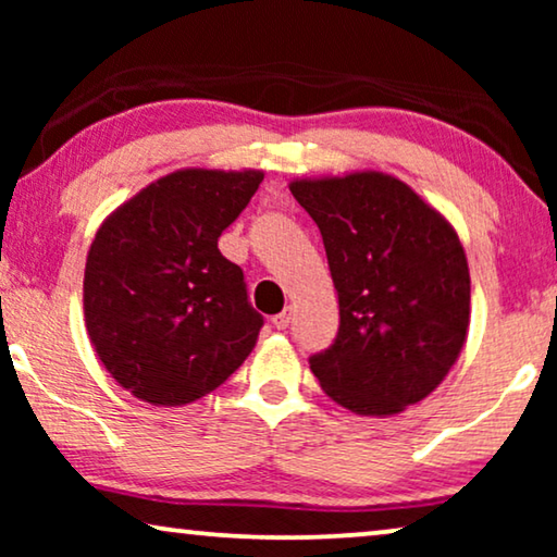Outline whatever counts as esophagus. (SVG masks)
<instances>
[{"mask_svg":"<svg viewBox=\"0 0 557 557\" xmlns=\"http://www.w3.org/2000/svg\"><path fill=\"white\" fill-rule=\"evenodd\" d=\"M288 322H292V309H284L281 314L273 317V326H276V330H286Z\"/></svg>","mask_w":557,"mask_h":557,"instance_id":"34e87169","label":"esophagus"}]
</instances>
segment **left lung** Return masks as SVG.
I'll list each match as a JSON object with an SVG mask.
<instances>
[{
  "instance_id": "1",
  "label": "left lung",
  "mask_w": 557,
  "mask_h": 557,
  "mask_svg": "<svg viewBox=\"0 0 557 557\" xmlns=\"http://www.w3.org/2000/svg\"><path fill=\"white\" fill-rule=\"evenodd\" d=\"M322 233L339 299L337 337L309 364L334 403L393 416L423 400L459 357L469 265L454 227L391 174L292 182Z\"/></svg>"
}]
</instances>
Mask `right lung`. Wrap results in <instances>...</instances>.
<instances>
[{"label": "right lung", "mask_w": 557, "mask_h": 557, "mask_svg": "<svg viewBox=\"0 0 557 557\" xmlns=\"http://www.w3.org/2000/svg\"><path fill=\"white\" fill-rule=\"evenodd\" d=\"M261 180V172L166 174L96 233L83 281L88 334L106 370L136 398L185 406L223 385L253 349L263 317L218 238Z\"/></svg>", "instance_id": "obj_1"}]
</instances>
